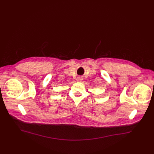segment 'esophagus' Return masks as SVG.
Here are the masks:
<instances>
[{
	"instance_id": "34e87169",
	"label": "esophagus",
	"mask_w": 154,
	"mask_h": 154,
	"mask_svg": "<svg viewBox=\"0 0 154 154\" xmlns=\"http://www.w3.org/2000/svg\"><path fill=\"white\" fill-rule=\"evenodd\" d=\"M77 80V81H79V82H81V81L82 80V77H78Z\"/></svg>"
}]
</instances>
